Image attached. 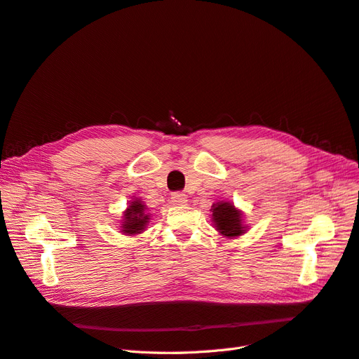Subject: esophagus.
Returning <instances> with one entry per match:
<instances>
[{"label":"esophagus","instance_id":"esophagus-1","mask_svg":"<svg viewBox=\"0 0 359 359\" xmlns=\"http://www.w3.org/2000/svg\"><path fill=\"white\" fill-rule=\"evenodd\" d=\"M172 202L175 205H186L189 202V199L184 193H173L172 194Z\"/></svg>","mask_w":359,"mask_h":359}]
</instances>
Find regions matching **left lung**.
<instances>
[{"instance_id": "obj_1", "label": "left lung", "mask_w": 359, "mask_h": 359, "mask_svg": "<svg viewBox=\"0 0 359 359\" xmlns=\"http://www.w3.org/2000/svg\"><path fill=\"white\" fill-rule=\"evenodd\" d=\"M212 223L215 231L224 238H236L247 232L248 226L244 223L243 211L238 210L232 202L219 201L212 203Z\"/></svg>"}]
</instances>
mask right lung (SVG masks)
<instances>
[{"mask_svg":"<svg viewBox=\"0 0 359 359\" xmlns=\"http://www.w3.org/2000/svg\"><path fill=\"white\" fill-rule=\"evenodd\" d=\"M149 215L145 202L140 198H133L119 220V232L127 236L142 233L149 223Z\"/></svg>","mask_w":359,"mask_h":359,"instance_id":"right-lung-1","label":"right lung"}]
</instances>
